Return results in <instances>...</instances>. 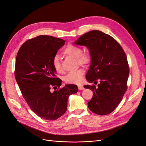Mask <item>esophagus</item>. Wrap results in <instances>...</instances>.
Returning <instances> with one entry per match:
<instances>
[{
	"mask_svg": "<svg viewBox=\"0 0 146 146\" xmlns=\"http://www.w3.org/2000/svg\"><path fill=\"white\" fill-rule=\"evenodd\" d=\"M78 88L79 90H83L84 88V87L83 86H78Z\"/></svg>",
	"mask_w": 146,
	"mask_h": 146,
	"instance_id": "1",
	"label": "esophagus"
}]
</instances>
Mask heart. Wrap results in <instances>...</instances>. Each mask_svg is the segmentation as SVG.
I'll use <instances>...</instances> for the list:
<instances>
[{
  "instance_id": "heart-1",
  "label": "heart",
  "mask_w": 146,
  "mask_h": 146,
  "mask_svg": "<svg viewBox=\"0 0 146 146\" xmlns=\"http://www.w3.org/2000/svg\"><path fill=\"white\" fill-rule=\"evenodd\" d=\"M82 48L77 46L70 44L64 50V53L76 58L77 62L81 65H88L90 63L92 58L90 54L86 52H82ZM52 65L54 70L58 73L63 72V68L58 56H55L52 59ZM85 71L82 68H78L75 71L69 72L64 77V81L67 84H80L83 80Z\"/></svg>"
}]
</instances>
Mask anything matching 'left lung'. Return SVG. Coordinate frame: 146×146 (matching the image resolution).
Instances as JSON below:
<instances>
[{
    "label": "left lung",
    "mask_w": 146,
    "mask_h": 146,
    "mask_svg": "<svg viewBox=\"0 0 146 146\" xmlns=\"http://www.w3.org/2000/svg\"><path fill=\"white\" fill-rule=\"evenodd\" d=\"M74 44L87 46L91 55L87 80L94 83L100 80L97 87L94 84L84 86L93 92L88 102V108L99 115L111 113L127 90L129 69L125 53L115 38L99 30L85 33Z\"/></svg>",
    "instance_id": "1"
}]
</instances>
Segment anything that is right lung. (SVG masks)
Returning a JSON list of instances; mask_svg holds the SVG:
<instances>
[{
	"label": "right lung",
	"mask_w": 146,
	"mask_h": 146,
	"mask_svg": "<svg viewBox=\"0 0 146 146\" xmlns=\"http://www.w3.org/2000/svg\"><path fill=\"white\" fill-rule=\"evenodd\" d=\"M65 43L53 36H38L27 40L17 55L15 77L23 97L33 112L46 120L63 115L69 96L78 92L74 84L59 88L62 80L56 77L52 65L53 57ZM56 86L58 90L51 92Z\"/></svg>",
	"instance_id": "1"
}]
</instances>
